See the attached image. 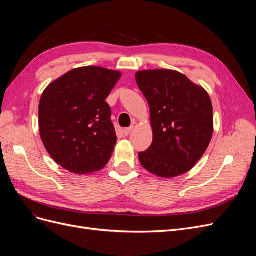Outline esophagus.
I'll return each mask as SVG.
<instances>
[{
    "mask_svg": "<svg viewBox=\"0 0 256 256\" xmlns=\"http://www.w3.org/2000/svg\"><path fill=\"white\" fill-rule=\"evenodd\" d=\"M134 126H130V127H128V128H125V130H124V134H125V136H129V134H131V131L134 130Z\"/></svg>",
    "mask_w": 256,
    "mask_h": 256,
    "instance_id": "esophagus-1",
    "label": "esophagus"
}]
</instances>
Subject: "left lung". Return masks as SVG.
Instances as JSON below:
<instances>
[{
  "label": "left lung",
  "mask_w": 256,
  "mask_h": 256,
  "mask_svg": "<svg viewBox=\"0 0 256 256\" xmlns=\"http://www.w3.org/2000/svg\"><path fill=\"white\" fill-rule=\"evenodd\" d=\"M147 99L152 143L138 154L142 166L162 178L189 172L202 158L214 134L210 97L204 88L171 69L136 74Z\"/></svg>",
  "instance_id": "8db88e82"
}]
</instances>
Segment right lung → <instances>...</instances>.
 Returning <instances> with one entry per match:
<instances>
[{
	"mask_svg": "<svg viewBox=\"0 0 256 256\" xmlns=\"http://www.w3.org/2000/svg\"><path fill=\"white\" fill-rule=\"evenodd\" d=\"M122 72L98 66L74 68L44 88L38 108L40 134L51 158L74 174L102 170L116 145L106 102Z\"/></svg>",
	"mask_w": 256,
	"mask_h": 256,
	"instance_id": "obj_1",
	"label": "right lung"
}]
</instances>
